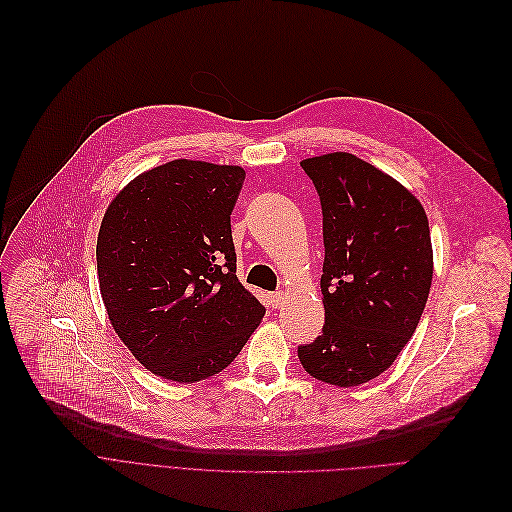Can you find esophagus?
<instances>
[{
    "label": "esophagus",
    "mask_w": 512,
    "mask_h": 512,
    "mask_svg": "<svg viewBox=\"0 0 512 512\" xmlns=\"http://www.w3.org/2000/svg\"><path fill=\"white\" fill-rule=\"evenodd\" d=\"M283 300H285L283 291H275V294H271V304H273V308H279V306L283 304Z\"/></svg>",
    "instance_id": "34e87169"
}]
</instances>
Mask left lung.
Segmentation results:
<instances>
[{
    "label": "left lung",
    "instance_id": "1",
    "mask_svg": "<svg viewBox=\"0 0 512 512\" xmlns=\"http://www.w3.org/2000/svg\"><path fill=\"white\" fill-rule=\"evenodd\" d=\"M323 208V335L298 348L308 375L354 387L392 367L427 304L433 250L421 202L348 152L300 162Z\"/></svg>",
    "mask_w": 512,
    "mask_h": 512
}]
</instances>
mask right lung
<instances>
[{
  "instance_id": "add662e5",
  "label": "right lung",
  "mask_w": 512,
  "mask_h": 512,
  "mask_svg": "<svg viewBox=\"0 0 512 512\" xmlns=\"http://www.w3.org/2000/svg\"><path fill=\"white\" fill-rule=\"evenodd\" d=\"M243 179L241 166L173 160L133 179L104 214L95 256L108 319L158 377L221 373L266 312L235 275Z\"/></svg>"
}]
</instances>
